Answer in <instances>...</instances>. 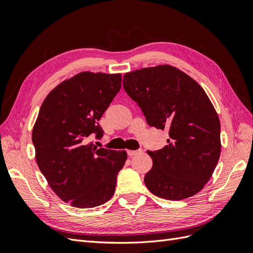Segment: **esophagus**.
<instances>
[{
	"mask_svg": "<svg viewBox=\"0 0 253 253\" xmlns=\"http://www.w3.org/2000/svg\"><path fill=\"white\" fill-rule=\"evenodd\" d=\"M139 153H141V150H127V155L128 156H134V155H137V154H139Z\"/></svg>",
	"mask_w": 253,
	"mask_h": 253,
	"instance_id": "34e87169",
	"label": "esophagus"
}]
</instances>
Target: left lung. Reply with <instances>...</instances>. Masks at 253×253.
Returning a JSON list of instances; mask_svg holds the SVG:
<instances>
[{
    "mask_svg": "<svg viewBox=\"0 0 253 253\" xmlns=\"http://www.w3.org/2000/svg\"><path fill=\"white\" fill-rule=\"evenodd\" d=\"M126 94L141 108L150 126L169 129L162 150L148 151L152 169L144 183L154 195L170 201L191 197L209 181L220 155V122L206 91L171 65L126 73Z\"/></svg>",
    "mask_w": 253,
    "mask_h": 253,
    "instance_id": "obj_1",
    "label": "left lung"
}]
</instances>
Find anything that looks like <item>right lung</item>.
Returning a JSON list of instances; mask_svg holds the SVG:
<instances>
[{
	"instance_id": "right-lung-1",
	"label": "right lung",
	"mask_w": 253,
	"mask_h": 253,
	"mask_svg": "<svg viewBox=\"0 0 253 253\" xmlns=\"http://www.w3.org/2000/svg\"><path fill=\"white\" fill-rule=\"evenodd\" d=\"M121 87V74L82 72L64 80L44 99L33 128L36 160L49 187L76 208L108 202L124 168L126 151L98 149L86 138L96 133Z\"/></svg>"
}]
</instances>
